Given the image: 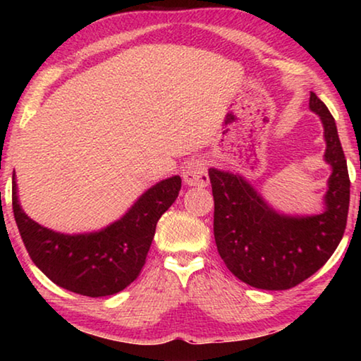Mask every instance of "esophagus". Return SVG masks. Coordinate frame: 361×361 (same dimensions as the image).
Instances as JSON below:
<instances>
[{"label":"esophagus","mask_w":361,"mask_h":361,"mask_svg":"<svg viewBox=\"0 0 361 361\" xmlns=\"http://www.w3.org/2000/svg\"><path fill=\"white\" fill-rule=\"evenodd\" d=\"M183 180L189 186H207L209 185V173L207 164L202 159H191L183 167Z\"/></svg>","instance_id":"1"}]
</instances>
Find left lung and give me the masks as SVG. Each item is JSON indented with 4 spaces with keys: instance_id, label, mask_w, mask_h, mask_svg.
<instances>
[{
    "instance_id": "left-lung-1",
    "label": "left lung",
    "mask_w": 361,
    "mask_h": 361,
    "mask_svg": "<svg viewBox=\"0 0 361 361\" xmlns=\"http://www.w3.org/2000/svg\"><path fill=\"white\" fill-rule=\"evenodd\" d=\"M309 106L323 122L325 161L333 167L322 215H279L242 176L209 170L218 253L237 279L255 288L288 290L304 282L325 264L344 235L350 202L347 161L325 103L310 92Z\"/></svg>"
}]
</instances>
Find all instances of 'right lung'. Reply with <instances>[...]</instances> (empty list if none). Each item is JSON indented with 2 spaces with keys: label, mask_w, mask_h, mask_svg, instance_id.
<instances>
[{
  "label": "right lung",
  "mask_w": 361,
  "mask_h": 361,
  "mask_svg": "<svg viewBox=\"0 0 361 361\" xmlns=\"http://www.w3.org/2000/svg\"><path fill=\"white\" fill-rule=\"evenodd\" d=\"M180 176L148 189L119 221L92 234L63 235L28 218L12 178V210L30 258L54 283L90 298L119 293L135 280L146 262L156 224L175 202Z\"/></svg>",
  "instance_id": "obj_1"
}]
</instances>
